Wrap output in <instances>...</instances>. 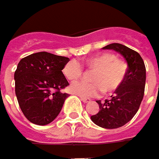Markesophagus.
I'll use <instances>...</instances> for the list:
<instances>
[{
    "mask_svg": "<svg viewBox=\"0 0 159 159\" xmlns=\"http://www.w3.org/2000/svg\"><path fill=\"white\" fill-rule=\"evenodd\" d=\"M80 100H81L82 102H84V103H87V102H89L91 100L90 99H88V98H85V97H80Z\"/></svg>",
    "mask_w": 159,
    "mask_h": 159,
    "instance_id": "1",
    "label": "esophagus"
}]
</instances>
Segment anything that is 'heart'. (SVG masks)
<instances>
[{
  "label": "heart",
  "mask_w": 159,
  "mask_h": 159,
  "mask_svg": "<svg viewBox=\"0 0 159 159\" xmlns=\"http://www.w3.org/2000/svg\"><path fill=\"white\" fill-rule=\"evenodd\" d=\"M84 66L94 72L91 80H80L72 83L71 92L82 97H93L104 93L116 92L122 86L128 72V65L112 53H102L82 61ZM84 72L82 65L77 60H71L63 68L67 80L74 81L81 77Z\"/></svg>",
  "instance_id": "1"
}]
</instances>
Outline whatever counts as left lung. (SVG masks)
I'll return each mask as SVG.
<instances>
[{
	"mask_svg": "<svg viewBox=\"0 0 159 159\" xmlns=\"http://www.w3.org/2000/svg\"><path fill=\"white\" fill-rule=\"evenodd\" d=\"M103 49L115 50L122 54L128 63L125 80L110 100L96 101L100 110L91 116L96 125L105 129H116L129 122L139 109L145 87L146 69L139 53L123 44L114 43Z\"/></svg>",
	"mask_w": 159,
	"mask_h": 159,
	"instance_id": "1",
	"label": "left lung"
}]
</instances>
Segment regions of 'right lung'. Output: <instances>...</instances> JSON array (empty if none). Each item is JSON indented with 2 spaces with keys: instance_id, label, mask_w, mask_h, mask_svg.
<instances>
[{
  "instance_id": "add662e5",
  "label": "right lung",
  "mask_w": 159,
  "mask_h": 159,
  "mask_svg": "<svg viewBox=\"0 0 159 159\" xmlns=\"http://www.w3.org/2000/svg\"><path fill=\"white\" fill-rule=\"evenodd\" d=\"M69 57L46 52L23 57L15 72L16 95L24 116L37 125H46L58 116L69 85L63 74Z\"/></svg>"
}]
</instances>
